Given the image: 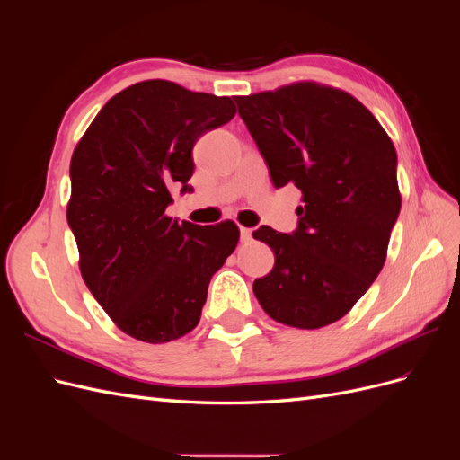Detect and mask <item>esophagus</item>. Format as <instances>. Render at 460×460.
Here are the masks:
<instances>
[{
  "label": "esophagus",
  "instance_id": "1",
  "mask_svg": "<svg viewBox=\"0 0 460 460\" xmlns=\"http://www.w3.org/2000/svg\"><path fill=\"white\" fill-rule=\"evenodd\" d=\"M240 238H242V242H249L252 240V228H245V226H240Z\"/></svg>",
  "mask_w": 460,
  "mask_h": 460
}]
</instances>
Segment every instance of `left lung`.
<instances>
[{
	"label": "left lung",
	"mask_w": 460,
	"mask_h": 460,
	"mask_svg": "<svg viewBox=\"0 0 460 460\" xmlns=\"http://www.w3.org/2000/svg\"><path fill=\"white\" fill-rule=\"evenodd\" d=\"M238 113L276 188L301 190L294 234L261 226L274 269L253 282L276 323L316 330L353 309L380 274L401 208L397 153L357 97L301 80L238 95Z\"/></svg>",
	"instance_id": "8db88e82"
}]
</instances>
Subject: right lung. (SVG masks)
Instances as JSON below:
<instances>
[{
    "mask_svg": "<svg viewBox=\"0 0 460 460\" xmlns=\"http://www.w3.org/2000/svg\"><path fill=\"white\" fill-rule=\"evenodd\" d=\"M226 95L144 80L103 105L75 147L66 220L88 289L119 330L166 343L198 326L211 276L238 245L232 220L198 226L166 215L190 191L198 137L226 124Z\"/></svg>",
    "mask_w": 460,
    "mask_h": 460,
    "instance_id": "obj_1",
    "label": "right lung"
}]
</instances>
